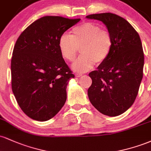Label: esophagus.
<instances>
[{
  "label": "esophagus",
  "instance_id": "esophagus-1",
  "mask_svg": "<svg viewBox=\"0 0 151 151\" xmlns=\"http://www.w3.org/2000/svg\"><path fill=\"white\" fill-rule=\"evenodd\" d=\"M81 76H82V74H79V73L75 74V77H81Z\"/></svg>",
  "mask_w": 151,
  "mask_h": 151
}]
</instances>
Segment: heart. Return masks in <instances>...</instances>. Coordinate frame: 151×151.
Listing matches in <instances>:
<instances>
[{
    "mask_svg": "<svg viewBox=\"0 0 151 151\" xmlns=\"http://www.w3.org/2000/svg\"><path fill=\"white\" fill-rule=\"evenodd\" d=\"M61 55L65 60L72 62L81 48L82 56L72 64L75 72L83 73L93 68L95 63L101 64L108 58L112 48V38L108 31L102 30L101 26L85 22L74 27L72 35L63 34L58 43Z\"/></svg>",
    "mask_w": 151,
    "mask_h": 151,
    "instance_id": "obj_1",
    "label": "heart"
}]
</instances>
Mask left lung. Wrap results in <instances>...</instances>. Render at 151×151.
<instances>
[{"label": "left lung", "instance_id": "1", "mask_svg": "<svg viewBox=\"0 0 151 151\" xmlns=\"http://www.w3.org/2000/svg\"><path fill=\"white\" fill-rule=\"evenodd\" d=\"M101 21L112 38L108 58L90 72L89 101L100 113L116 116L136 99L143 79L144 55L139 35L125 19L110 13L87 15Z\"/></svg>", "mask_w": 151, "mask_h": 151}]
</instances>
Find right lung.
I'll use <instances>...</instances> for the list:
<instances>
[{
	"mask_svg": "<svg viewBox=\"0 0 151 151\" xmlns=\"http://www.w3.org/2000/svg\"><path fill=\"white\" fill-rule=\"evenodd\" d=\"M80 19L45 16L32 22L15 42L11 60L12 90L27 116L45 121L62 108L74 75L59 49L60 36Z\"/></svg>",
	"mask_w": 151,
	"mask_h": 151,
	"instance_id": "right-lung-1",
	"label": "right lung"
}]
</instances>
